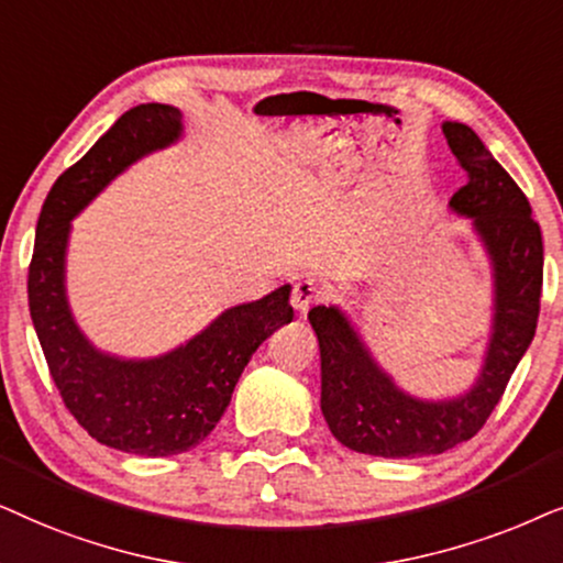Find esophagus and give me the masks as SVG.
<instances>
[{"label":"esophagus","mask_w":563,"mask_h":563,"mask_svg":"<svg viewBox=\"0 0 563 563\" xmlns=\"http://www.w3.org/2000/svg\"><path fill=\"white\" fill-rule=\"evenodd\" d=\"M321 296H324V290H321L317 283L311 280H298L294 286V294H290V303H294L296 311H309L313 303L321 301Z\"/></svg>","instance_id":"obj_1"}]
</instances>
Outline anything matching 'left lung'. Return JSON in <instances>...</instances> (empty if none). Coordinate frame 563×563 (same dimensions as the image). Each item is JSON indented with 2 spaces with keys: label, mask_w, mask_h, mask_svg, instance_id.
I'll return each mask as SVG.
<instances>
[{
  "label": "left lung",
  "mask_w": 563,
  "mask_h": 563,
  "mask_svg": "<svg viewBox=\"0 0 563 563\" xmlns=\"http://www.w3.org/2000/svg\"><path fill=\"white\" fill-rule=\"evenodd\" d=\"M448 146L466 185L451 198L471 219L494 275V317L476 384L463 396L424 401L409 396L373 360L352 321L336 306H317L309 321L321 355V415L342 445L380 459L438 455L482 430L536 336L543 286L541 227L526 192L468 125L445 120Z\"/></svg>",
  "instance_id": "left-lung-1"
}]
</instances>
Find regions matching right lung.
Masks as SVG:
<instances>
[{"instance_id":"add662e5","label":"right lung","mask_w":563,"mask_h":563,"mask_svg":"<svg viewBox=\"0 0 563 563\" xmlns=\"http://www.w3.org/2000/svg\"><path fill=\"white\" fill-rule=\"evenodd\" d=\"M183 136V112L148 102L115 125L51 187L27 273L30 319L66 409L97 443L136 455H177L203 443L227 411L254 350L294 321L290 286L231 306L167 355L125 360L81 334L66 301L71 219L141 156Z\"/></svg>"}]
</instances>
